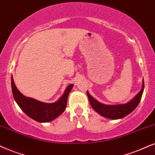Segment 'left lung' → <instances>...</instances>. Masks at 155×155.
Returning a JSON list of instances; mask_svg holds the SVG:
<instances>
[{"mask_svg": "<svg viewBox=\"0 0 155 155\" xmlns=\"http://www.w3.org/2000/svg\"><path fill=\"white\" fill-rule=\"evenodd\" d=\"M144 80H143L142 89L132 99H131L127 103L114 105L104 104L99 102L96 100L91 95H90L88 91H87V94L92 108L101 116L111 119H119L124 118V117L130 114L137 107L139 103L140 102L141 98H142L143 91H144Z\"/></svg>", "mask_w": 155, "mask_h": 155, "instance_id": "1", "label": "left lung"}]
</instances>
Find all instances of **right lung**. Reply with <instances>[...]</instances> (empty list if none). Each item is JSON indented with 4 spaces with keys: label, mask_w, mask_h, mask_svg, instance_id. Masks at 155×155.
Instances as JSON below:
<instances>
[{
    "label": "right lung",
    "mask_w": 155,
    "mask_h": 155,
    "mask_svg": "<svg viewBox=\"0 0 155 155\" xmlns=\"http://www.w3.org/2000/svg\"><path fill=\"white\" fill-rule=\"evenodd\" d=\"M74 87L68 85L64 94L57 101L53 103H45L31 97H27L19 91L11 77V87L15 102L27 116L41 123L49 122L61 114L65 110L68 96Z\"/></svg>",
    "instance_id": "1"
}]
</instances>
